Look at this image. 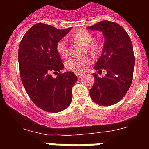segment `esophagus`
<instances>
[{
  "instance_id": "obj_1",
  "label": "esophagus",
  "mask_w": 149,
  "mask_h": 149,
  "mask_svg": "<svg viewBox=\"0 0 149 149\" xmlns=\"http://www.w3.org/2000/svg\"><path fill=\"white\" fill-rule=\"evenodd\" d=\"M76 75H77V77H78V78H81V77H83V74H81V73H76Z\"/></svg>"
}]
</instances>
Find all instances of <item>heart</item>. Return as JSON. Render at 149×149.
<instances>
[{"label": "heart", "mask_w": 149, "mask_h": 149, "mask_svg": "<svg viewBox=\"0 0 149 149\" xmlns=\"http://www.w3.org/2000/svg\"><path fill=\"white\" fill-rule=\"evenodd\" d=\"M72 39L76 42H79L84 45H86L87 49L91 53L97 54L100 50V46L98 43L92 42L93 40V35L87 30H78L72 36ZM56 51L62 57H65L68 54L67 42L65 39H62L56 44ZM93 63V59L90 56H81L73 57L68 60L65 63V67L68 70L79 73L86 69Z\"/></svg>", "instance_id": "obj_1"}]
</instances>
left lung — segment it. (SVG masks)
<instances>
[{
  "mask_svg": "<svg viewBox=\"0 0 149 149\" xmlns=\"http://www.w3.org/2000/svg\"><path fill=\"white\" fill-rule=\"evenodd\" d=\"M87 29L100 31L104 36L102 54L94 68L107 72L102 77L93 74L95 83L89 95L98 105L115 104L125 95L132 82L135 58L131 39L122 26L109 21L98 22Z\"/></svg>",
  "mask_w": 149,
  "mask_h": 149,
  "instance_id": "obj_1",
  "label": "left lung"
}]
</instances>
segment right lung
I'll list each match as a JSON object with an SVG mask.
<instances>
[{
  "label": "right lung",
  "instance_id": "add662e5",
  "mask_svg": "<svg viewBox=\"0 0 149 149\" xmlns=\"http://www.w3.org/2000/svg\"><path fill=\"white\" fill-rule=\"evenodd\" d=\"M72 27L59 30L38 23L27 31L18 48V63L22 84L33 102L45 111L58 113L72 102V89L77 81L74 72L54 78L51 74L64 68L56 44Z\"/></svg>",
  "mask_w": 149,
  "mask_h": 149
}]
</instances>
